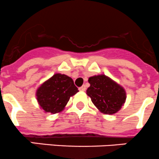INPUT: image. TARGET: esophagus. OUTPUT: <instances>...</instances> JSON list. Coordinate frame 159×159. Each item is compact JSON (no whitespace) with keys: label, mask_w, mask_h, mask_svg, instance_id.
<instances>
[{"label":"esophagus","mask_w":159,"mask_h":159,"mask_svg":"<svg viewBox=\"0 0 159 159\" xmlns=\"http://www.w3.org/2000/svg\"><path fill=\"white\" fill-rule=\"evenodd\" d=\"M79 90L80 91H85V90H86V86H85V85L80 86V87L79 88Z\"/></svg>","instance_id":"esophagus-1"}]
</instances>
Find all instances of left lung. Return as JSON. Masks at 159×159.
Listing matches in <instances>:
<instances>
[{
    "instance_id": "obj_1",
    "label": "left lung",
    "mask_w": 159,
    "mask_h": 159,
    "mask_svg": "<svg viewBox=\"0 0 159 159\" xmlns=\"http://www.w3.org/2000/svg\"><path fill=\"white\" fill-rule=\"evenodd\" d=\"M86 94L97 109L105 114H114L121 108L126 100L125 89L105 75L91 76Z\"/></svg>"
}]
</instances>
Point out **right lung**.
<instances>
[{
    "label": "right lung",
    "instance_id": "1",
    "mask_svg": "<svg viewBox=\"0 0 159 159\" xmlns=\"http://www.w3.org/2000/svg\"><path fill=\"white\" fill-rule=\"evenodd\" d=\"M77 92L78 88L72 78L56 73L39 86L36 97L45 112L56 114L64 109L70 97Z\"/></svg>",
    "mask_w": 159,
    "mask_h": 159
}]
</instances>
